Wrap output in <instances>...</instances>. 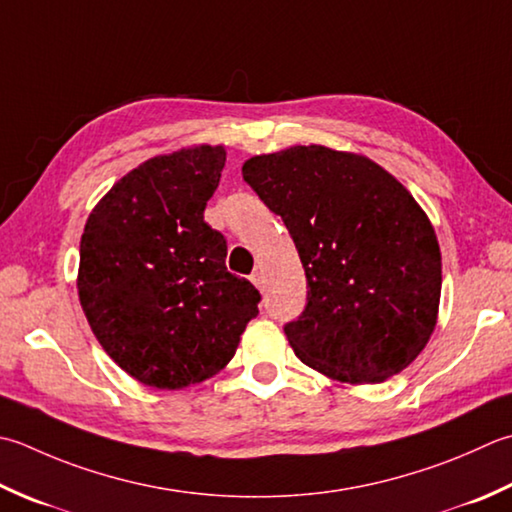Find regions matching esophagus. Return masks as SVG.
<instances>
[{"label": "esophagus", "instance_id": "obj_1", "mask_svg": "<svg viewBox=\"0 0 512 512\" xmlns=\"http://www.w3.org/2000/svg\"><path fill=\"white\" fill-rule=\"evenodd\" d=\"M250 282H253L257 288H262V286H264V275H262V270H253V275H250Z\"/></svg>", "mask_w": 512, "mask_h": 512}]
</instances>
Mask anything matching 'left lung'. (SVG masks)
<instances>
[{"label":"left lung","instance_id":"8db88e82","mask_svg":"<svg viewBox=\"0 0 512 512\" xmlns=\"http://www.w3.org/2000/svg\"><path fill=\"white\" fill-rule=\"evenodd\" d=\"M242 175L304 264L306 308L284 328L295 355L342 384H379L413 364L437 324L442 253L406 186L319 144L250 157Z\"/></svg>","mask_w":512,"mask_h":512}]
</instances>
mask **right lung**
<instances>
[{
    "mask_svg": "<svg viewBox=\"0 0 512 512\" xmlns=\"http://www.w3.org/2000/svg\"><path fill=\"white\" fill-rule=\"evenodd\" d=\"M224 146H188L126 173L99 199L79 244L77 293L97 342L144 386L182 390L217 375L259 313L257 288L226 270L204 222Z\"/></svg>",
    "mask_w": 512,
    "mask_h": 512,
    "instance_id": "obj_1",
    "label": "right lung"
}]
</instances>
